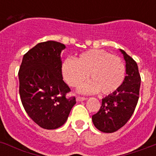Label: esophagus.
<instances>
[{
  "mask_svg": "<svg viewBox=\"0 0 156 156\" xmlns=\"http://www.w3.org/2000/svg\"><path fill=\"white\" fill-rule=\"evenodd\" d=\"M86 98L84 97H80V96H78L76 97V101H86Z\"/></svg>",
  "mask_w": 156,
  "mask_h": 156,
  "instance_id": "esophagus-1",
  "label": "esophagus"
}]
</instances>
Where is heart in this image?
<instances>
[{
    "mask_svg": "<svg viewBox=\"0 0 156 156\" xmlns=\"http://www.w3.org/2000/svg\"><path fill=\"white\" fill-rule=\"evenodd\" d=\"M90 82L82 88L83 93L101 91L102 94H112L124 82L125 64L116 55L101 49H92L84 52L77 60L67 59L63 65V75L66 82L78 87L89 78Z\"/></svg>",
    "mask_w": 156,
    "mask_h": 156,
    "instance_id": "b5f03b06",
    "label": "heart"
}]
</instances>
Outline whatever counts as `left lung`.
Returning a JSON list of instances; mask_svg holds the SVG:
<instances>
[{
	"label": "left lung",
	"instance_id": "1",
	"mask_svg": "<svg viewBox=\"0 0 156 156\" xmlns=\"http://www.w3.org/2000/svg\"><path fill=\"white\" fill-rule=\"evenodd\" d=\"M126 60V76L122 86L112 94L102 99L99 112L92 116L97 129L114 133L125 125L134 112L139 99L140 76L134 59L120 49Z\"/></svg>",
	"mask_w": 156,
	"mask_h": 156
}]
</instances>
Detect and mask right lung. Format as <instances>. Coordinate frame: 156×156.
Segmentation results:
<instances>
[{
  "mask_svg": "<svg viewBox=\"0 0 156 156\" xmlns=\"http://www.w3.org/2000/svg\"><path fill=\"white\" fill-rule=\"evenodd\" d=\"M61 43H38L23 55L19 70L22 104L32 120L40 127L55 129L63 126L76 100L67 97L70 89L62 76Z\"/></svg>",
  "mask_w": 156,
  "mask_h": 156,
  "instance_id": "obj_1",
  "label": "right lung"
}]
</instances>
